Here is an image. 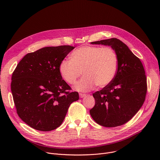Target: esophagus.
Listing matches in <instances>:
<instances>
[{
  "instance_id": "obj_1",
  "label": "esophagus",
  "mask_w": 160,
  "mask_h": 160,
  "mask_svg": "<svg viewBox=\"0 0 160 160\" xmlns=\"http://www.w3.org/2000/svg\"><path fill=\"white\" fill-rule=\"evenodd\" d=\"M87 95L86 94H79V96H80V98H84V97H85Z\"/></svg>"
}]
</instances>
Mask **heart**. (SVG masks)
Segmentation results:
<instances>
[{
	"mask_svg": "<svg viewBox=\"0 0 160 160\" xmlns=\"http://www.w3.org/2000/svg\"><path fill=\"white\" fill-rule=\"evenodd\" d=\"M118 57L110 47L83 46L71 54V59H62L59 66L61 75L68 83L74 84L80 92H88L97 85L104 87L115 78L118 69Z\"/></svg>",
	"mask_w": 160,
	"mask_h": 160,
	"instance_id": "heart-1",
	"label": "heart"
}]
</instances>
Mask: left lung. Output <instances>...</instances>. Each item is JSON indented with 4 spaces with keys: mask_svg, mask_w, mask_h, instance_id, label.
<instances>
[{
    "mask_svg": "<svg viewBox=\"0 0 160 160\" xmlns=\"http://www.w3.org/2000/svg\"><path fill=\"white\" fill-rule=\"evenodd\" d=\"M90 43L110 46L116 52L118 63L112 81L93 94L95 106L90 114L103 127L122 125L132 119L145 101L147 80L143 65L119 39L112 38Z\"/></svg>",
    "mask_w": 160,
    "mask_h": 160,
    "instance_id": "obj_1",
    "label": "left lung"
}]
</instances>
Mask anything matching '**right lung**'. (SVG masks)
<instances>
[{"label": "right lung", "instance_id": "obj_1", "mask_svg": "<svg viewBox=\"0 0 160 160\" xmlns=\"http://www.w3.org/2000/svg\"><path fill=\"white\" fill-rule=\"evenodd\" d=\"M75 47H45L25 55L12 75L11 92L19 118L32 128L54 130L64 120L70 105L79 99L77 92L62 79L61 61Z\"/></svg>", "mask_w": 160, "mask_h": 160}]
</instances>
